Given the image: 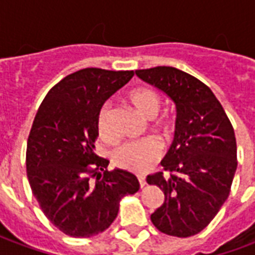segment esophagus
<instances>
[{"label":"esophagus","instance_id":"obj_1","mask_svg":"<svg viewBox=\"0 0 255 255\" xmlns=\"http://www.w3.org/2000/svg\"><path fill=\"white\" fill-rule=\"evenodd\" d=\"M138 180L140 187H144V186H146V179H144V176H138Z\"/></svg>","mask_w":255,"mask_h":255}]
</instances>
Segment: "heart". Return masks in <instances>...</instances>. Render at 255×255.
I'll use <instances>...</instances> for the list:
<instances>
[{"label": "heart", "mask_w": 255, "mask_h": 255, "mask_svg": "<svg viewBox=\"0 0 255 255\" xmlns=\"http://www.w3.org/2000/svg\"><path fill=\"white\" fill-rule=\"evenodd\" d=\"M128 102L142 115V116L153 117L158 112L161 106L160 94L153 89L149 87H139V89L131 90L127 95ZM151 129L160 135H166L169 131L171 123L166 120L165 117L154 119L150 124ZM97 129L102 140L108 143L116 142V135L112 129V108L109 104L101 108L97 119ZM161 154L160 143L154 139H144L139 142H131L122 146L116 150L113 155L115 165L122 168L124 171L142 173L147 171L150 166L158 160Z\"/></svg>", "instance_id": "obj_1"}]
</instances>
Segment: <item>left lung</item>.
Returning <instances> with one entry per match:
<instances>
[{"label": "left lung", "mask_w": 255, "mask_h": 255, "mask_svg": "<svg viewBox=\"0 0 255 255\" xmlns=\"http://www.w3.org/2000/svg\"><path fill=\"white\" fill-rule=\"evenodd\" d=\"M135 73L176 105L173 142L161 161L169 173L157 172L146 179L165 195L150 216L151 223L166 235H197L230 195L238 166L234 127L213 91L190 73L173 67Z\"/></svg>", "instance_id": "8db88e82"}]
</instances>
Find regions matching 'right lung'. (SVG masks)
<instances>
[{"instance_id":"right-lung-1","label":"right lung","mask_w":255,"mask_h":255,"mask_svg":"<svg viewBox=\"0 0 255 255\" xmlns=\"http://www.w3.org/2000/svg\"><path fill=\"white\" fill-rule=\"evenodd\" d=\"M133 71L84 68L68 75L42 101L27 140V177L47 219L65 235L90 238L109 228L123 197L139 182L123 169L105 171L95 154L97 119L105 101Z\"/></svg>"}]
</instances>
